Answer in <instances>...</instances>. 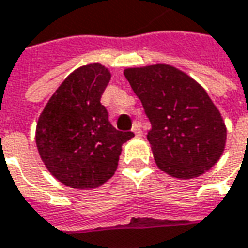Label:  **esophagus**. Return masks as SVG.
<instances>
[{"label":"esophagus","instance_id":"obj_1","mask_svg":"<svg viewBox=\"0 0 248 248\" xmlns=\"http://www.w3.org/2000/svg\"><path fill=\"white\" fill-rule=\"evenodd\" d=\"M133 133L136 134V136H142V129H141V124L140 122H136V124H133Z\"/></svg>","mask_w":248,"mask_h":248}]
</instances>
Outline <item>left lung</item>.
Listing matches in <instances>:
<instances>
[{"label":"left lung","instance_id":"8db88e82","mask_svg":"<svg viewBox=\"0 0 248 248\" xmlns=\"http://www.w3.org/2000/svg\"><path fill=\"white\" fill-rule=\"evenodd\" d=\"M124 75L151 121L146 137L161 171L193 179L216 164L224 152L227 129L198 82L163 63L130 67Z\"/></svg>","mask_w":248,"mask_h":248}]
</instances>
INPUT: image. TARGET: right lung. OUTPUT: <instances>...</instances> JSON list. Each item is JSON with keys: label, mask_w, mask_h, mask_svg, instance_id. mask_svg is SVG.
I'll return each instance as SVG.
<instances>
[{"label": "right lung", "mask_w": 248, "mask_h": 248, "mask_svg": "<svg viewBox=\"0 0 248 248\" xmlns=\"http://www.w3.org/2000/svg\"><path fill=\"white\" fill-rule=\"evenodd\" d=\"M108 69H76L54 92L36 124V146L55 179L72 188L102 186L115 173L122 145L133 131L117 130L100 103Z\"/></svg>", "instance_id": "1"}]
</instances>
